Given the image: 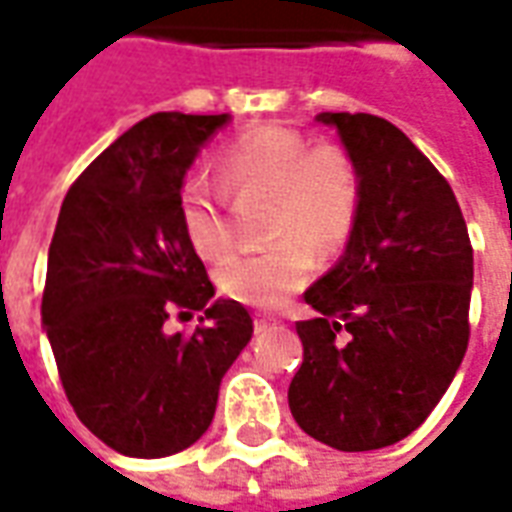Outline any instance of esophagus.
Segmentation results:
<instances>
[{
	"mask_svg": "<svg viewBox=\"0 0 512 512\" xmlns=\"http://www.w3.org/2000/svg\"><path fill=\"white\" fill-rule=\"evenodd\" d=\"M271 326H277V318H271V315H255V332H266Z\"/></svg>",
	"mask_w": 512,
	"mask_h": 512,
	"instance_id": "1",
	"label": "esophagus"
}]
</instances>
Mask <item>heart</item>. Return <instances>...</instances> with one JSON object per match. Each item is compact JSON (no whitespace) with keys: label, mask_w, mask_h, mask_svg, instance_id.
<instances>
[{"label":"heart","mask_w":512,"mask_h":512,"mask_svg":"<svg viewBox=\"0 0 512 512\" xmlns=\"http://www.w3.org/2000/svg\"><path fill=\"white\" fill-rule=\"evenodd\" d=\"M219 186L233 197L268 194L266 235L260 252L233 255L216 268V285L227 299L252 307H279L304 288L321 260L351 244L362 216V172L337 142L310 145L282 123L244 128L216 153ZM180 230L205 260L230 252L233 230L224 194L205 178H189L178 194Z\"/></svg>","instance_id":"1"}]
</instances>
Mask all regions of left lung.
<instances>
[{
    "mask_svg": "<svg viewBox=\"0 0 512 512\" xmlns=\"http://www.w3.org/2000/svg\"><path fill=\"white\" fill-rule=\"evenodd\" d=\"M362 172V216L296 323L304 362L290 414L343 452L406 439L436 408L469 345L472 241L439 169L389 120L321 112Z\"/></svg>",
    "mask_w": 512,
    "mask_h": 512,
    "instance_id": "8db88e82",
    "label": "left lung"
}]
</instances>
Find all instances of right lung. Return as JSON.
I'll return each mask as SVG.
<instances>
[{"label": "right lung", "instance_id": "1", "mask_svg": "<svg viewBox=\"0 0 512 512\" xmlns=\"http://www.w3.org/2000/svg\"><path fill=\"white\" fill-rule=\"evenodd\" d=\"M230 115L158 112L76 178L49 246L43 326L76 417L131 458L186 450L208 430L219 384L252 318L213 285L180 230L183 175ZM202 311L191 335L168 315Z\"/></svg>", "mask_w": 512, "mask_h": 512}]
</instances>
